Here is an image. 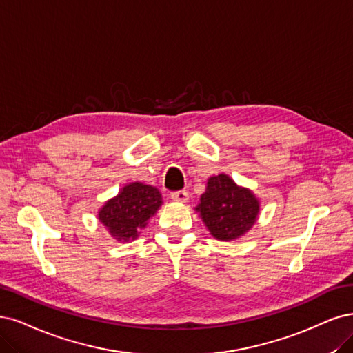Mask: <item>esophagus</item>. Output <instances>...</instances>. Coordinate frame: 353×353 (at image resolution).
Masks as SVG:
<instances>
[{
	"label": "esophagus",
	"instance_id": "1",
	"mask_svg": "<svg viewBox=\"0 0 353 353\" xmlns=\"http://www.w3.org/2000/svg\"><path fill=\"white\" fill-rule=\"evenodd\" d=\"M172 199L176 202H188L189 193L186 190H176L172 193Z\"/></svg>",
	"mask_w": 353,
	"mask_h": 353
}]
</instances>
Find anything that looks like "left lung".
Returning a JSON list of instances; mask_svg holds the SVG:
<instances>
[{
	"mask_svg": "<svg viewBox=\"0 0 353 353\" xmlns=\"http://www.w3.org/2000/svg\"><path fill=\"white\" fill-rule=\"evenodd\" d=\"M196 211L215 239L229 242L251 230L259 212V201L227 174H219L208 179Z\"/></svg>",
	"mask_w": 353,
	"mask_h": 353,
	"instance_id": "obj_1",
	"label": "left lung"
}]
</instances>
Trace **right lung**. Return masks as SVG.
<instances>
[{
    "label": "right lung",
    "mask_w": 353,
    "mask_h": 353,
    "mask_svg": "<svg viewBox=\"0 0 353 353\" xmlns=\"http://www.w3.org/2000/svg\"><path fill=\"white\" fill-rule=\"evenodd\" d=\"M163 198L157 188L133 181L119 195L107 201L98 212L99 221L119 242L134 241L148 220L161 207Z\"/></svg>",
    "instance_id": "add662e5"
}]
</instances>
